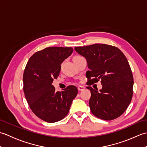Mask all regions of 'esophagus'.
<instances>
[{"instance_id":"34e87169","label":"esophagus","mask_w":147,"mask_h":147,"mask_svg":"<svg viewBox=\"0 0 147 147\" xmlns=\"http://www.w3.org/2000/svg\"><path fill=\"white\" fill-rule=\"evenodd\" d=\"M84 89H85V87L83 86H79L78 87V90L79 91H82V90H83Z\"/></svg>"}]
</instances>
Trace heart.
Wrapping results in <instances>:
<instances>
[{
  "label": "heart",
  "mask_w": 147,
  "mask_h": 147,
  "mask_svg": "<svg viewBox=\"0 0 147 147\" xmlns=\"http://www.w3.org/2000/svg\"><path fill=\"white\" fill-rule=\"evenodd\" d=\"M81 57H82V56H80V55H75V56H74V57H73V61H76V60H77V59H80V58H81Z\"/></svg>",
  "instance_id": "heart-1"
}]
</instances>
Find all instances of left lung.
I'll return each mask as SVG.
<instances>
[{"label": "left lung", "mask_w": 147, "mask_h": 147, "mask_svg": "<svg viewBox=\"0 0 147 147\" xmlns=\"http://www.w3.org/2000/svg\"><path fill=\"white\" fill-rule=\"evenodd\" d=\"M74 50L86 59L89 71L86 85L100 80L98 92L87 86L91 92L89 105L92 113L103 120L119 117L128 107L133 96V76L126 57L116 47L95 43L76 47Z\"/></svg>", "instance_id": "left-lung-1"}]
</instances>
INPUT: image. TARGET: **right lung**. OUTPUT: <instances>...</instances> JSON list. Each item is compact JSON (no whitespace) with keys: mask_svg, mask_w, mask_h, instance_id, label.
<instances>
[{"mask_svg":"<svg viewBox=\"0 0 147 147\" xmlns=\"http://www.w3.org/2000/svg\"><path fill=\"white\" fill-rule=\"evenodd\" d=\"M73 51L72 47H47L35 52L28 61L23 73V90L30 108L47 123L64 119L78 94L75 86L55 92L52 85L57 79L62 62Z\"/></svg>","mask_w":147,"mask_h":147,"instance_id":"add662e5","label":"right lung"}]
</instances>
